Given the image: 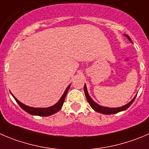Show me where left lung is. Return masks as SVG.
Masks as SVG:
<instances>
[{"mask_svg":"<svg viewBox=\"0 0 149 149\" xmlns=\"http://www.w3.org/2000/svg\"><path fill=\"white\" fill-rule=\"evenodd\" d=\"M126 37L128 38V40H130V41L132 42V41L131 38L129 37L128 35H125ZM84 93H85V96H86V98H87V101H88V103L90 104V107H91L93 109H94L95 111H96V112H100V113H102V114H105V115H111V114H115V113H118V112H121V111H123V110H126V109H128V108L129 107L131 106V104H132L133 102H134V99H135L136 98V95L135 97H134V98H133L132 100L129 103V104H126L125 106H123L121 107H118V108H109V107H101L100 106V105H98V104H96V103L95 102V101H93V99H92L91 98H90V96L89 95L88 93H87V87H86L85 84H84Z\"/></svg>","mask_w":149,"mask_h":149,"instance_id":"8db88e82","label":"left lung"}]
</instances>
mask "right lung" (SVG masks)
<instances>
[{
  "label": "right lung",
  "mask_w": 149,
  "mask_h": 149,
  "mask_svg": "<svg viewBox=\"0 0 149 149\" xmlns=\"http://www.w3.org/2000/svg\"><path fill=\"white\" fill-rule=\"evenodd\" d=\"M70 84L67 87L65 93H64V94L62 95V96L61 97L59 101H58L55 105L48 108H34V107H29V106H26V105L22 104L21 102H20V101H18V100L17 99V98H15L12 94V95H13L14 98H15V101H17V103L20 105V107H21L23 110L27 112L28 113L31 114V115H38V116H44V117L50 116V115H53V114H55L56 112H57L58 111L60 110V109L62 108V105H63L64 104V101H65L67 93H68V90H69V88H70Z\"/></svg>",
  "instance_id": "1"
}]
</instances>
